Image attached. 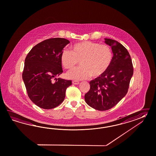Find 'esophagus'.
I'll return each mask as SVG.
<instances>
[{
	"label": "esophagus",
	"instance_id": "esophagus-1",
	"mask_svg": "<svg viewBox=\"0 0 156 156\" xmlns=\"http://www.w3.org/2000/svg\"><path fill=\"white\" fill-rule=\"evenodd\" d=\"M72 84H74V85H78L79 84V81H76V80H73L72 81Z\"/></svg>",
	"mask_w": 156,
	"mask_h": 156
}]
</instances>
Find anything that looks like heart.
Listing matches in <instances>:
<instances>
[{
    "instance_id": "1",
    "label": "heart",
    "mask_w": 156,
    "mask_h": 156,
    "mask_svg": "<svg viewBox=\"0 0 156 156\" xmlns=\"http://www.w3.org/2000/svg\"><path fill=\"white\" fill-rule=\"evenodd\" d=\"M71 51L64 50L61 53L60 62L67 69L75 67L80 61L81 67L67 73L69 79L81 80L98 78L103 76L110 68L112 53L106 44H100L92 41H83L73 44Z\"/></svg>"
}]
</instances>
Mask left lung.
I'll return each instance as SVG.
<instances>
[{
	"mask_svg": "<svg viewBox=\"0 0 156 156\" xmlns=\"http://www.w3.org/2000/svg\"><path fill=\"white\" fill-rule=\"evenodd\" d=\"M105 40L112 47V64L103 76L89 82L90 89L84 97L89 106L100 111L112 108L126 95L133 73L131 56L126 48L116 41Z\"/></svg>",
	"mask_w": 156,
	"mask_h": 156,
	"instance_id": "1",
	"label": "left lung"
}]
</instances>
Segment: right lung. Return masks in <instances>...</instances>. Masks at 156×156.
<instances>
[{
    "label": "right lung",
    "instance_id": "obj_1",
    "mask_svg": "<svg viewBox=\"0 0 156 156\" xmlns=\"http://www.w3.org/2000/svg\"><path fill=\"white\" fill-rule=\"evenodd\" d=\"M69 43L61 38L46 40L34 46L25 58L23 79L28 97L40 108L59 106L64 101L67 88L72 85L71 80L60 78L52 81L63 72L60 55Z\"/></svg>",
    "mask_w": 156,
    "mask_h": 156
}]
</instances>
